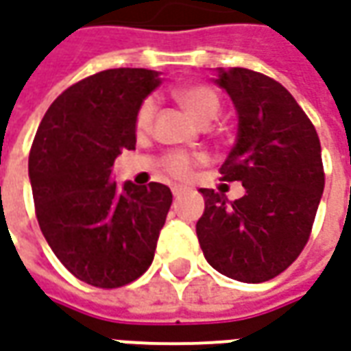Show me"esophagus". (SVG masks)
Returning <instances> with one entry per match:
<instances>
[{
  "label": "esophagus",
  "mask_w": 351,
  "mask_h": 351,
  "mask_svg": "<svg viewBox=\"0 0 351 351\" xmlns=\"http://www.w3.org/2000/svg\"><path fill=\"white\" fill-rule=\"evenodd\" d=\"M184 192H186V188H182V186H175V188H173V195H175V197H180Z\"/></svg>",
  "instance_id": "1"
}]
</instances>
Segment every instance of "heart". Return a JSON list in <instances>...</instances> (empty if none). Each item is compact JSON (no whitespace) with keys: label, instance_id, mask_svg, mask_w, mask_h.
Returning <instances> with one entry per match:
<instances>
[{"label":"heart","instance_id":"obj_1","mask_svg":"<svg viewBox=\"0 0 351 351\" xmlns=\"http://www.w3.org/2000/svg\"><path fill=\"white\" fill-rule=\"evenodd\" d=\"M175 99L182 104L190 116H193L199 123H209L215 119L220 110V97L210 85L205 83H190V85H180L175 89ZM156 114V100L148 97L144 99L136 108L134 114V127L138 133L148 131ZM199 158L190 156L184 152H169L161 158V169L167 173L171 178L176 180H188L193 173V167L197 165Z\"/></svg>","mask_w":351,"mask_h":351}]
</instances>
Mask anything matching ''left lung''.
Instances as JSON below:
<instances>
[{
    "label": "left lung",
    "mask_w": 351,
    "mask_h": 351,
    "mask_svg": "<svg viewBox=\"0 0 351 351\" xmlns=\"http://www.w3.org/2000/svg\"><path fill=\"white\" fill-rule=\"evenodd\" d=\"M217 83L239 116L220 175L243 184L245 195L228 201L201 188L205 210L195 232L217 271L262 283L285 271L310 239L325 188L319 136L293 95L268 75L232 68L220 70Z\"/></svg>",
    "instance_id": "obj_1"
}]
</instances>
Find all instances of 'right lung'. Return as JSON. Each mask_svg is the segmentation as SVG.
Masks as SVG:
<instances>
[{
    "label": "right lung",
    "mask_w": 351,
    "mask_h": 351,
    "mask_svg": "<svg viewBox=\"0 0 351 351\" xmlns=\"http://www.w3.org/2000/svg\"><path fill=\"white\" fill-rule=\"evenodd\" d=\"M159 85L144 68L89 75L58 97L39 123L28 159L39 228L64 268L117 289L150 268L173 203L165 184L119 188L114 161L134 150V114Z\"/></svg>",
    "instance_id": "right-lung-1"
}]
</instances>
